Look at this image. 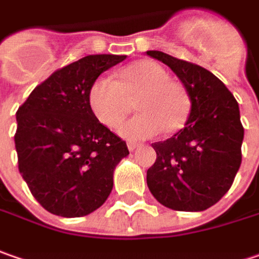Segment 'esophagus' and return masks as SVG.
<instances>
[{"label": "esophagus", "mask_w": 259, "mask_h": 259, "mask_svg": "<svg viewBox=\"0 0 259 259\" xmlns=\"http://www.w3.org/2000/svg\"><path fill=\"white\" fill-rule=\"evenodd\" d=\"M138 145H139L138 142H133V141L127 142V148H129V151H135V149L138 148Z\"/></svg>", "instance_id": "1"}]
</instances>
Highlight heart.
I'll use <instances>...</instances> for the list:
<instances>
[{"instance_id":"b5f03b06","label":"heart","mask_w":259,"mask_h":259,"mask_svg":"<svg viewBox=\"0 0 259 259\" xmlns=\"http://www.w3.org/2000/svg\"><path fill=\"white\" fill-rule=\"evenodd\" d=\"M141 111L124 121L118 133L127 139H145L159 135L163 129L172 133L181 129L190 113V101L181 87L169 81L161 65L139 61L123 68L114 81L98 76L88 90V104L103 124L116 127L132 108Z\"/></svg>"}]
</instances>
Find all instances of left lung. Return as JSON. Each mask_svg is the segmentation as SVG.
Listing matches in <instances>:
<instances>
[{
  "label": "left lung",
  "instance_id": "1",
  "mask_svg": "<svg viewBox=\"0 0 259 259\" xmlns=\"http://www.w3.org/2000/svg\"><path fill=\"white\" fill-rule=\"evenodd\" d=\"M146 55L174 71L191 101L184 129L152 143L156 161L146 172L148 187L165 207L206 210L229 191L241 166L243 126L238 101L203 66L159 51Z\"/></svg>",
  "mask_w": 259,
  "mask_h": 259
}]
</instances>
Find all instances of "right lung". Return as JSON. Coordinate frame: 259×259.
I'll use <instances>...</instances> for the list:
<instances>
[{
    "instance_id": "1",
    "label": "right lung",
    "mask_w": 259,
    "mask_h": 259,
    "mask_svg": "<svg viewBox=\"0 0 259 259\" xmlns=\"http://www.w3.org/2000/svg\"><path fill=\"white\" fill-rule=\"evenodd\" d=\"M124 55H90L55 71L18 107V171L52 214L81 218L103 206L127 145L98 121L88 90Z\"/></svg>"
}]
</instances>
